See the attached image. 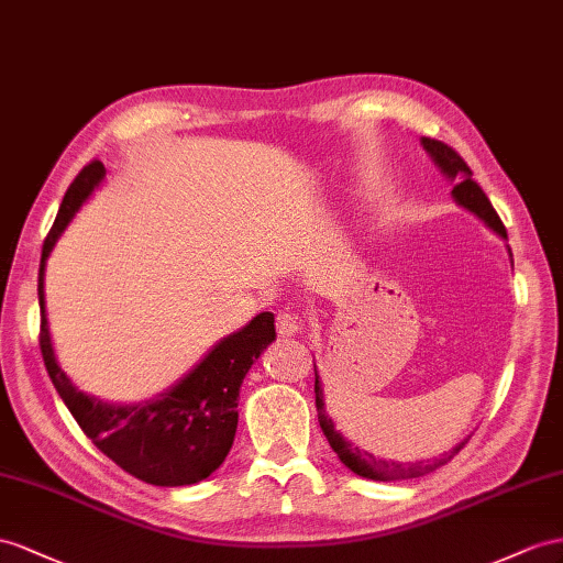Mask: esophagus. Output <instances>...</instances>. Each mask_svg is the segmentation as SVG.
I'll list each match as a JSON object with an SVG mask.
<instances>
[{
	"label": "esophagus",
	"instance_id": "34e87169",
	"mask_svg": "<svg viewBox=\"0 0 563 563\" xmlns=\"http://www.w3.org/2000/svg\"><path fill=\"white\" fill-rule=\"evenodd\" d=\"M276 328H278V335L280 338H295L299 333V321L295 313H287L280 311L278 319H276Z\"/></svg>",
	"mask_w": 563,
	"mask_h": 563
}]
</instances>
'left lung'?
<instances>
[{"label": "left lung", "mask_w": 563, "mask_h": 563, "mask_svg": "<svg viewBox=\"0 0 563 563\" xmlns=\"http://www.w3.org/2000/svg\"><path fill=\"white\" fill-rule=\"evenodd\" d=\"M423 150L430 154L432 162L440 168L442 176L450 180L452 187V197L459 207L468 209L471 213L478 216V219L489 228L495 230L499 238L507 240V228H504L501 219L497 216V211L489 205L487 195L481 190V185L473 180V173L468 168V164L461 158L452 147H446L444 142L440 140H430V137H421ZM511 254V252H509ZM316 371V364H313ZM313 393H316V411H319V423L323 435L328 438L330 446H333V452L340 456V461L350 471H354L356 475H362V478L368 481H383V483H390V481H409V478H421L426 473H432L435 468L444 466L446 461H452L461 450H464V444L468 442L461 440L456 442L450 452H444L435 459H423V461H409V464H401V461H385L373 456L364 450H358L354 442H350L347 438H342V432L335 428L333 419H330L328 411H325V395H323V385L319 380V371H316V385H313Z\"/></svg>", "instance_id": "obj_1"}]
</instances>
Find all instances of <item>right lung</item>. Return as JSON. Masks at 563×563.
Masks as SVG:
<instances>
[{
	"mask_svg": "<svg viewBox=\"0 0 563 563\" xmlns=\"http://www.w3.org/2000/svg\"><path fill=\"white\" fill-rule=\"evenodd\" d=\"M104 176L107 168L102 162H92L78 173L42 244L37 278L42 358L68 411L113 464L150 485H195L209 478L233 446L240 385L256 358L276 340L273 313H256L238 333L216 342L190 373L152 399L137 405H109L80 393L54 354L45 307V268L56 240Z\"/></svg>",
	"mask_w": 563,
	"mask_h": 563,
	"instance_id": "obj_1",
	"label": "right lung"
}]
</instances>
